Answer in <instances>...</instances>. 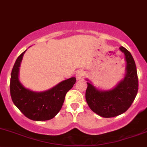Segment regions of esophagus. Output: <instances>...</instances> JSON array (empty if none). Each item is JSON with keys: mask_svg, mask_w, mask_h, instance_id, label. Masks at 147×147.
I'll list each match as a JSON object with an SVG mask.
<instances>
[{"mask_svg": "<svg viewBox=\"0 0 147 147\" xmlns=\"http://www.w3.org/2000/svg\"><path fill=\"white\" fill-rule=\"evenodd\" d=\"M83 76H84V73L81 70H79L77 71L76 75V78L77 80H80L83 78Z\"/></svg>", "mask_w": 147, "mask_h": 147, "instance_id": "esophagus-1", "label": "esophagus"}]
</instances>
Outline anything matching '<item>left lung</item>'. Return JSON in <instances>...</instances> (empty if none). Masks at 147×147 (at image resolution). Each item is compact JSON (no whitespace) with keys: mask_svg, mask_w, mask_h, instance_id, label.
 <instances>
[{"mask_svg":"<svg viewBox=\"0 0 147 147\" xmlns=\"http://www.w3.org/2000/svg\"><path fill=\"white\" fill-rule=\"evenodd\" d=\"M119 50L125 55L126 61L123 79L110 90H101L86 79L88 87L86 100L92 111L102 117L119 115L129 109L138 92L137 67L131 53L123 47Z\"/></svg>","mask_w":147,"mask_h":147,"instance_id":"8db88e82","label":"left lung"}]
</instances>
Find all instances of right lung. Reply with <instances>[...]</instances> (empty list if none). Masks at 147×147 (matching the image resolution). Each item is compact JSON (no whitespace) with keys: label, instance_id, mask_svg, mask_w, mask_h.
Masks as SVG:
<instances>
[{"label":"right lung","instance_id":"add662e5","mask_svg":"<svg viewBox=\"0 0 147 147\" xmlns=\"http://www.w3.org/2000/svg\"><path fill=\"white\" fill-rule=\"evenodd\" d=\"M16 61L10 77L12 100L24 115L34 121L49 120L55 117L62 107L65 96L75 84V77L64 80L51 88L35 92L26 88L19 80V70L24 54Z\"/></svg>","mask_w":147,"mask_h":147}]
</instances>
